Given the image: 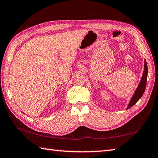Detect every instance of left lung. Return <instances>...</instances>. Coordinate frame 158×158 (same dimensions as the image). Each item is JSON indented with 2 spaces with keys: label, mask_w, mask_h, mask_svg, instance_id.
<instances>
[{
  "label": "left lung",
  "mask_w": 158,
  "mask_h": 158,
  "mask_svg": "<svg viewBox=\"0 0 158 158\" xmlns=\"http://www.w3.org/2000/svg\"><path fill=\"white\" fill-rule=\"evenodd\" d=\"M147 74H148V67H147V62H146V60H144V73H143V75H142V77L141 78L140 82H139V84L138 85V88H137V89H136L134 95H133L132 98H131V100L127 109L131 108V107L134 105L135 104L138 102L139 99H140L141 97L142 96V95L144 94V92L145 89H146V86H147Z\"/></svg>",
  "instance_id": "1"
}]
</instances>
